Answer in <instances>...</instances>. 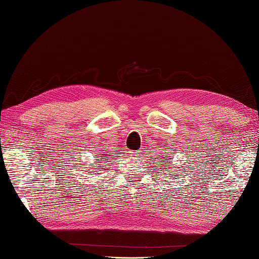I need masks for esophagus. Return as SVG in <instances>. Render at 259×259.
<instances>
[{
  "mask_svg": "<svg viewBox=\"0 0 259 259\" xmlns=\"http://www.w3.org/2000/svg\"><path fill=\"white\" fill-rule=\"evenodd\" d=\"M134 153H136V152H134Z\"/></svg>",
  "mask_w": 259,
  "mask_h": 259,
  "instance_id": "34e87169",
  "label": "esophagus"
}]
</instances>
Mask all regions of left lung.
Wrapping results in <instances>:
<instances>
[{"label":"left lung","instance_id":"left-lung-1","mask_svg":"<svg viewBox=\"0 0 259 259\" xmlns=\"http://www.w3.org/2000/svg\"><path fill=\"white\" fill-rule=\"evenodd\" d=\"M167 160H168V159H166V161H167Z\"/></svg>","mask_w":259,"mask_h":259}]
</instances>
